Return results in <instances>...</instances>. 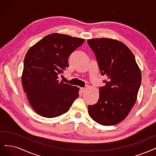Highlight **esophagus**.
<instances>
[{
	"instance_id": "obj_1",
	"label": "esophagus",
	"mask_w": 156,
	"mask_h": 156,
	"mask_svg": "<svg viewBox=\"0 0 156 156\" xmlns=\"http://www.w3.org/2000/svg\"><path fill=\"white\" fill-rule=\"evenodd\" d=\"M80 90H81V91H82V93H84L85 91H86L87 89L85 88V87H81V88H80Z\"/></svg>"
}]
</instances>
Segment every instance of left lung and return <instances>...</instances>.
Listing matches in <instances>:
<instances>
[{
    "mask_svg": "<svg viewBox=\"0 0 156 156\" xmlns=\"http://www.w3.org/2000/svg\"><path fill=\"white\" fill-rule=\"evenodd\" d=\"M100 73L107 76L99 89L96 104L89 105L88 113L104 126L118 124L128 116L136 102L141 83V72L132 52L122 42L110 38L87 40Z\"/></svg>",
    "mask_w": 156,
    "mask_h": 156,
    "instance_id": "obj_1",
    "label": "left lung"
}]
</instances>
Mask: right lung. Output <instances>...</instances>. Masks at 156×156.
<instances>
[{"instance_id":"obj_1","label":"right lung","mask_w":156,"mask_h":156,"mask_svg":"<svg viewBox=\"0 0 156 156\" xmlns=\"http://www.w3.org/2000/svg\"><path fill=\"white\" fill-rule=\"evenodd\" d=\"M84 41L54 33L29 48L24 60L22 84L30 104L41 116L62 115L78 97L79 88L59 82L58 74L69 67V56Z\"/></svg>"}]
</instances>
